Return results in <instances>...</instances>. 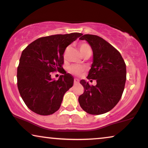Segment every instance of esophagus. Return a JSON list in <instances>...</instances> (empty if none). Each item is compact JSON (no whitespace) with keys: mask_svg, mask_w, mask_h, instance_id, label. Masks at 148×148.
<instances>
[{"mask_svg":"<svg viewBox=\"0 0 148 148\" xmlns=\"http://www.w3.org/2000/svg\"><path fill=\"white\" fill-rule=\"evenodd\" d=\"M74 84H79V80H78V79L75 78L74 80Z\"/></svg>","mask_w":148,"mask_h":148,"instance_id":"34e87169","label":"esophagus"}]
</instances>
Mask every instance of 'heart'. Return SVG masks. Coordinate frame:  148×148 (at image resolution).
Segmentation results:
<instances>
[{
	"instance_id": "obj_1",
	"label": "heart",
	"mask_w": 148,
	"mask_h": 148,
	"mask_svg": "<svg viewBox=\"0 0 148 148\" xmlns=\"http://www.w3.org/2000/svg\"><path fill=\"white\" fill-rule=\"evenodd\" d=\"M79 48H80V51L82 55L86 52L89 51V50H91V48H90L89 45L85 42H81L79 44ZM84 70V69L83 67L78 65H72L68 68V70H69L70 73L74 75L80 74L81 73H82Z\"/></svg>"
}]
</instances>
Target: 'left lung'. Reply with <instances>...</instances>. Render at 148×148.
Instances as JSON below:
<instances>
[{
    "instance_id": "1",
    "label": "left lung",
    "mask_w": 148,
    "mask_h": 148,
    "mask_svg": "<svg viewBox=\"0 0 148 148\" xmlns=\"http://www.w3.org/2000/svg\"><path fill=\"white\" fill-rule=\"evenodd\" d=\"M80 39L86 40L93 51V63L87 78L96 80L97 84L90 86L84 80L80 81L84 92L79 96V103L90 114L106 113L122 96L126 80L125 62L120 53L101 37L84 34Z\"/></svg>"
}]
</instances>
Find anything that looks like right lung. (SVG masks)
<instances>
[{"label":"right lung","mask_w":148,"mask_h":148,"mask_svg":"<svg viewBox=\"0 0 148 148\" xmlns=\"http://www.w3.org/2000/svg\"><path fill=\"white\" fill-rule=\"evenodd\" d=\"M81 33L56 34L39 38L22 52L17 68V86L25 104L42 116L54 114L60 108L66 92L73 86L74 78L63 69L64 52ZM63 74L58 81L52 72Z\"/></svg>","instance_id":"1"}]
</instances>
